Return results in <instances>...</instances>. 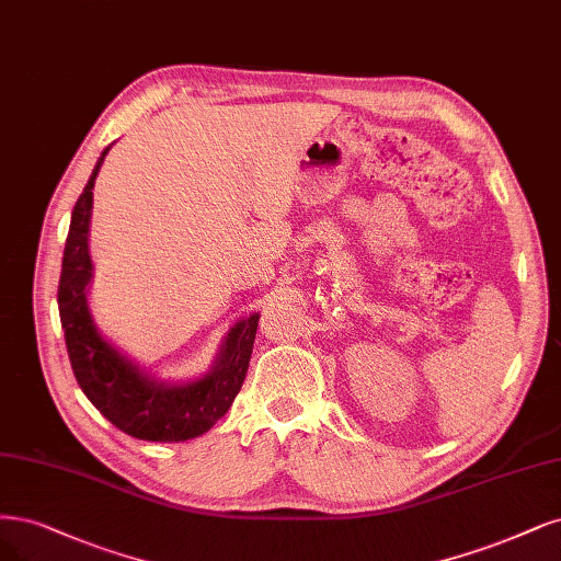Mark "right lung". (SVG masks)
<instances>
[{
  "instance_id": "obj_1",
  "label": "right lung",
  "mask_w": 561,
  "mask_h": 561,
  "mask_svg": "<svg viewBox=\"0 0 561 561\" xmlns=\"http://www.w3.org/2000/svg\"><path fill=\"white\" fill-rule=\"evenodd\" d=\"M108 150L111 146L96 160L83 195L71 210L62 276L57 287L71 369L94 409L121 432L158 443L197 438L214 427L239 394L253 353L260 313L231 327L214 366L204 376L185 382L158 380L100 334L88 306L92 280L88 234L92 187Z\"/></svg>"
}]
</instances>
